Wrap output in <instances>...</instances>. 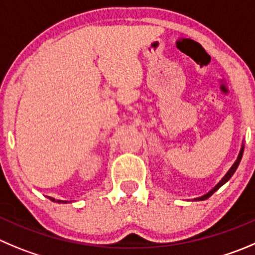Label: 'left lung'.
<instances>
[{
    "mask_svg": "<svg viewBox=\"0 0 255 255\" xmlns=\"http://www.w3.org/2000/svg\"><path fill=\"white\" fill-rule=\"evenodd\" d=\"M243 151H244V142H243V144H242L241 151H239V154H238V157H237V160H235V162H234V164H233V165H232V168H230L229 170H228V173L225 174L224 176H223V178H222V180H220L219 183H218L217 185H215L214 188L212 189V190H210V191H208V193H207V194H204V195H203V196H199V198L194 199V200H205V199H208V198H209V196H212L213 194H214L215 191H217L218 189L220 188V186H223V185H224V184L227 183V181L229 180L230 178H232V176H233V174L235 173V170H237V168H238V166H239V162H241V160H242V156H243Z\"/></svg>",
    "mask_w": 255,
    "mask_h": 255,
    "instance_id": "1",
    "label": "left lung"
}]
</instances>
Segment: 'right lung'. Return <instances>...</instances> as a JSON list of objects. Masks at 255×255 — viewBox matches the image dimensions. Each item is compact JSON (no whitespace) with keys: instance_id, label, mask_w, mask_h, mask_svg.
Returning <instances> with one entry per match:
<instances>
[{"instance_id":"obj_1","label":"right lung","mask_w":255,"mask_h":255,"mask_svg":"<svg viewBox=\"0 0 255 255\" xmlns=\"http://www.w3.org/2000/svg\"><path fill=\"white\" fill-rule=\"evenodd\" d=\"M50 199L52 200V202H56V200H55L53 198H50ZM57 203H64V204H65V203H67V202H65V200H57Z\"/></svg>"}]
</instances>
